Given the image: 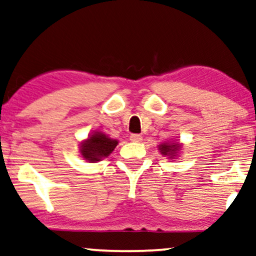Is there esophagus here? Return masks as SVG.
<instances>
[{
    "instance_id": "1",
    "label": "esophagus",
    "mask_w": 256,
    "mask_h": 256,
    "mask_svg": "<svg viewBox=\"0 0 256 256\" xmlns=\"http://www.w3.org/2000/svg\"><path fill=\"white\" fill-rule=\"evenodd\" d=\"M130 141L132 142H141L142 141V136L138 134H132L130 135Z\"/></svg>"
}]
</instances>
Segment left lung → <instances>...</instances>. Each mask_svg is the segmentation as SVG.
I'll return each instance as SVG.
<instances>
[{"label": "left lung", "mask_w": 256, "mask_h": 256, "mask_svg": "<svg viewBox=\"0 0 256 256\" xmlns=\"http://www.w3.org/2000/svg\"><path fill=\"white\" fill-rule=\"evenodd\" d=\"M158 152H161L164 156H167L172 160V158H178L180 154L182 144L180 142H164V144H158Z\"/></svg>", "instance_id": "1"}]
</instances>
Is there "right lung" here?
<instances>
[{
    "label": "right lung",
    "mask_w": 256,
    "mask_h": 256,
    "mask_svg": "<svg viewBox=\"0 0 256 256\" xmlns=\"http://www.w3.org/2000/svg\"><path fill=\"white\" fill-rule=\"evenodd\" d=\"M118 144V140L109 138L102 132H94L88 136V138L81 141L80 144V154L87 162L101 161L102 158H108Z\"/></svg>",
    "instance_id": "obj_1"
}]
</instances>
